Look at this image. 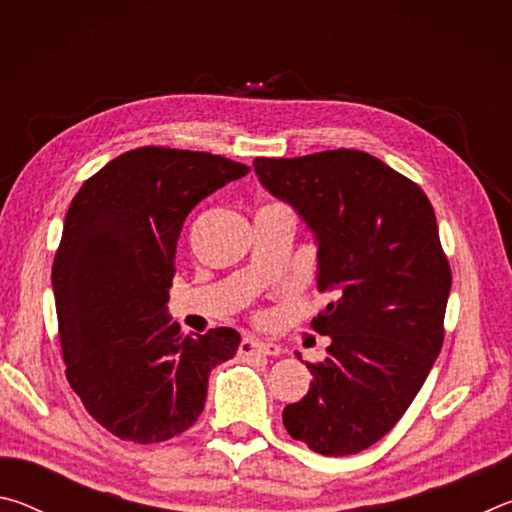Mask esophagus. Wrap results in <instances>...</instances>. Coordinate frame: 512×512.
I'll use <instances>...</instances> for the list:
<instances>
[{
	"label": "esophagus",
	"mask_w": 512,
	"mask_h": 512,
	"mask_svg": "<svg viewBox=\"0 0 512 512\" xmlns=\"http://www.w3.org/2000/svg\"><path fill=\"white\" fill-rule=\"evenodd\" d=\"M282 352L280 345L266 343V341H255V339H244L239 343V354L241 357H253V354H266V357H277Z\"/></svg>",
	"instance_id": "34e87169"
}]
</instances>
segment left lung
I'll return each instance as SVG.
<instances>
[{
  "label": "left lung",
  "mask_w": 512,
  "mask_h": 512,
  "mask_svg": "<svg viewBox=\"0 0 512 512\" xmlns=\"http://www.w3.org/2000/svg\"><path fill=\"white\" fill-rule=\"evenodd\" d=\"M253 167L314 232L318 289L334 293L311 320L332 341L327 357L307 363L314 381L282 422L323 456L363 452L409 409L443 348L452 271L436 214L413 180L363 151Z\"/></svg>",
  "instance_id": "left-lung-1"
}]
</instances>
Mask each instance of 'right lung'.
Masks as SVG:
<instances>
[{
    "label": "right lung",
    "instance_id": "obj_1",
    "mask_svg": "<svg viewBox=\"0 0 512 512\" xmlns=\"http://www.w3.org/2000/svg\"><path fill=\"white\" fill-rule=\"evenodd\" d=\"M250 167L203 151L142 146L94 173L69 205L51 268L67 381L112 436L162 443L203 413L207 377L241 336H183L167 316L187 214Z\"/></svg>",
    "mask_w": 512,
    "mask_h": 512
}]
</instances>
